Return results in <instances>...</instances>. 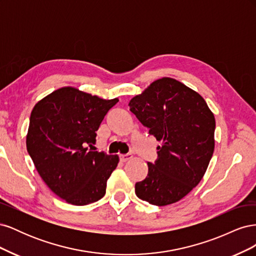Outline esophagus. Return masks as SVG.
<instances>
[{
	"label": "esophagus",
	"mask_w": 256,
	"mask_h": 256,
	"mask_svg": "<svg viewBox=\"0 0 256 256\" xmlns=\"http://www.w3.org/2000/svg\"><path fill=\"white\" fill-rule=\"evenodd\" d=\"M131 159H134V156L131 154H120V160L122 162H126V161H129Z\"/></svg>",
	"instance_id": "esophagus-1"
}]
</instances>
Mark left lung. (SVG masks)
Segmentation results:
<instances>
[{
  "mask_svg": "<svg viewBox=\"0 0 256 256\" xmlns=\"http://www.w3.org/2000/svg\"><path fill=\"white\" fill-rule=\"evenodd\" d=\"M130 111L161 141L156 164L136 184L138 198L156 206L178 202L198 184L214 150V115L198 92L158 79L129 102Z\"/></svg>",
  "mask_w": 256,
  "mask_h": 256,
  "instance_id": "left-lung-1",
  "label": "left lung"
}]
</instances>
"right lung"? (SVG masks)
Returning a JSON list of instances; mask_svg holds the SVG:
<instances>
[{
  "label": "right lung",
  "mask_w": 256,
  "mask_h": 256,
  "mask_svg": "<svg viewBox=\"0 0 256 256\" xmlns=\"http://www.w3.org/2000/svg\"><path fill=\"white\" fill-rule=\"evenodd\" d=\"M116 102L118 98L106 100L64 86L33 108L28 152L46 184L68 204L88 205L106 194L120 157L90 150L88 145L92 148L96 143V131Z\"/></svg>",
  "instance_id": "add662e5"
}]
</instances>
